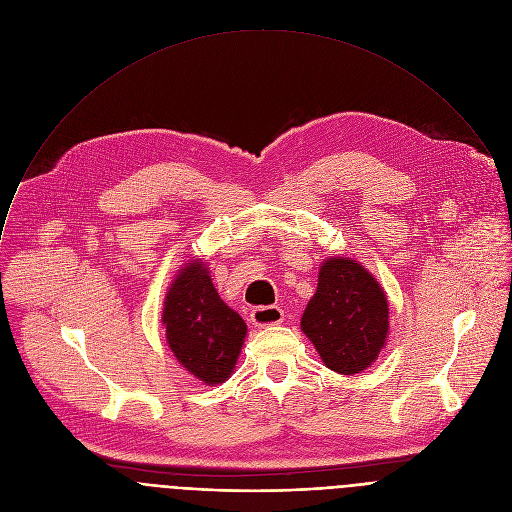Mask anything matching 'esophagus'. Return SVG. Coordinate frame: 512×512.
<instances>
[{
    "label": "esophagus",
    "mask_w": 512,
    "mask_h": 512,
    "mask_svg": "<svg viewBox=\"0 0 512 512\" xmlns=\"http://www.w3.org/2000/svg\"><path fill=\"white\" fill-rule=\"evenodd\" d=\"M251 322L257 328H267V326H277L283 322V310L277 306H261L251 312Z\"/></svg>",
    "instance_id": "esophagus-1"
}]
</instances>
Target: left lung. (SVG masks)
<instances>
[{
    "mask_svg": "<svg viewBox=\"0 0 512 512\" xmlns=\"http://www.w3.org/2000/svg\"><path fill=\"white\" fill-rule=\"evenodd\" d=\"M302 332L338 375H356L379 358L389 336V302L377 277L350 257H328L302 316Z\"/></svg>",
    "mask_w": 512,
    "mask_h": 512,
    "instance_id": "left-lung-1",
    "label": "left lung"
}]
</instances>
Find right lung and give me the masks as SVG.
<instances>
[{
    "mask_svg": "<svg viewBox=\"0 0 512 512\" xmlns=\"http://www.w3.org/2000/svg\"><path fill=\"white\" fill-rule=\"evenodd\" d=\"M162 324L182 367L204 385H221L233 373L247 324L229 308L202 259H190L166 291Z\"/></svg>",
    "mask_w": 512,
    "mask_h": 512,
    "instance_id": "right-lung-1",
    "label": "right lung"
}]
</instances>
